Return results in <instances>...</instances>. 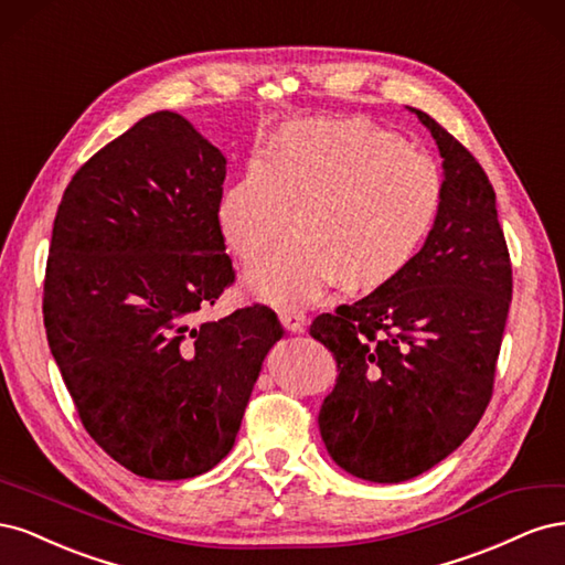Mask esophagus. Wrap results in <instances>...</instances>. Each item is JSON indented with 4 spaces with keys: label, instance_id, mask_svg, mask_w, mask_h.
<instances>
[{
    "label": "esophagus",
    "instance_id": "34e87169",
    "mask_svg": "<svg viewBox=\"0 0 565 565\" xmlns=\"http://www.w3.org/2000/svg\"><path fill=\"white\" fill-rule=\"evenodd\" d=\"M280 322L287 332H303L306 330V316L297 311H282Z\"/></svg>",
    "mask_w": 565,
    "mask_h": 565
}]
</instances>
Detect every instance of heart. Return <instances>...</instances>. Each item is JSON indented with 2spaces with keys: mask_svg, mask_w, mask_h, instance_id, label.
Here are the masks:
<instances>
[{
  "mask_svg": "<svg viewBox=\"0 0 565 565\" xmlns=\"http://www.w3.org/2000/svg\"><path fill=\"white\" fill-rule=\"evenodd\" d=\"M443 204L438 164L365 117L285 125L218 202V228L243 262L292 228L299 237L254 266L247 285L278 306H303L341 280L377 289L409 266ZM298 214H294V207Z\"/></svg>",
  "mask_w": 565,
  "mask_h": 565,
  "instance_id": "1",
  "label": "heart"
}]
</instances>
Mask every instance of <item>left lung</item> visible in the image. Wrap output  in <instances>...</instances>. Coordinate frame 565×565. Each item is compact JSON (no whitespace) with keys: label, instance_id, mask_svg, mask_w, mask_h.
<instances>
[{"label":"left lung","instance_id":"obj_1","mask_svg":"<svg viewBox=\"0 0 565 565\" xmlns=\"http://www.w3.org/2000/svg\"><path fill=\"white\" fill-rule=\"evenodd\" d=\"M443 158V204L409 266L311 322L339 377L318 424L355 478L401 483L436 467L481 422L511 301V262L494 191L471 152L409 108Z\"/></svg>","mask_w":565,"mask_h":565}]
</instances>
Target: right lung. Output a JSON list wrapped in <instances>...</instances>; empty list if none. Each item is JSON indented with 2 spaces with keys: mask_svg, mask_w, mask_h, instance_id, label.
Wrapping results in <instances>:
<instances>
[{
  "mask_svg": "<svg viewBox=\"0 0 565 565\" xmlns=\"http://www.w3.org/2000/svg\"><path fill=\"white\" fill-rule=\"evenodd\" d=\"M226 158L177 113L139 119L67 183L44 278L49 349L87 434L152 481L224 459L278 316L193 324L235 282L218 228Z\"/></svg>",
  "mask_w": 565,
  "mask_h": 565,
  "instance_id": "right-lung-1",
  "label": "right lung"
}]
</instances>
